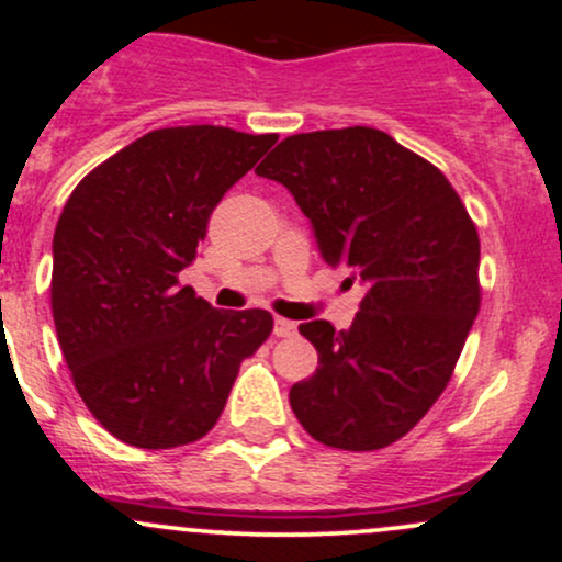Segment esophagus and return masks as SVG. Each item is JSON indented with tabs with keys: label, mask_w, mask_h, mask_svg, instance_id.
Segmentation results:
<instances>
[{
	"label": "esophagus",
	"mask_w": 562,
	"mask_h": 562,
	"mask_svg": "<svg viewBox=\"0 0 562 562\" xmlns=\"http://www.w3.org/2000/svg\"><path fill=\"white\" fill-rule=\"evenodd\" d=\"M274 335H277V338H290V335H295V322L277 317L274 319Z\"/></svg>",
	"instance_id": "1"
}]
</instances>
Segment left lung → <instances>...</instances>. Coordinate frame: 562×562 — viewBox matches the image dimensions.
I'll return each instance as SVG.
<instances>
[{
	"label": "left lung",
	"instance_id": "obj_1",
	"mask_svg": "<svg viewBox=\"0 0 562 562\" xmlns=\"http://www.w3.org/2000/svg\"><path fill=\"white\" fill-rule=\"evenodd\" d=\"M256 173L288 187L322 259L367 285L348 330L299 327L319 367L290 406L325 447H389L436 404L465 346L481 306L479 229L434 164L372 126L293 134Z\"/></svg>",
	"mask_w": 562,
	"mask_h": 562
}]
</instances>
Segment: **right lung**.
Instances as JSON below:
<instances>
[{
    "instance_id": "add662e5",
    "label": "right lung",
    "mask_w": 562,
    "mask_h": 562,
    "mask_svg": "<svg viewBox=\"0 0 562 562\" xmlns=\"http://www.w3.org/2000/svg\"><path fill=\"white\" fill-rule=\"evenodd\" d=\"M277 134L156 128L70 192L53 240V317L94 420L139 449L214 428L243 359L272 333L263 308L222 312L179 285L218 200Z\"/></svg>"
}]
</instances>
